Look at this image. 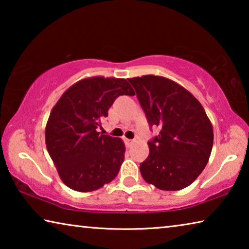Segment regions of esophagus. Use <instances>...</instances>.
<instances>
[{"label":"esophagus","instance_id":"1","mask_svg":"<svg viewBox=\"0 0 249 249\" xmlns=\"http://www.w3.org/2000/svg\"><path fill=\"white\" fill-rule=\"evenodd\" d=\"M125 142H126V144H127V145H132L133 142H134V141H133V140H127V138H126Z\"/></svg>","mask_w":249,"mask_h":249}]
</instances>
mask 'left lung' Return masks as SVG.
Returning a JSON list of instances; mask_svg holds the SVG:
<instances>
[{
	"instance_id": "left-lung-1",
	"label": "left lung",
	"mask_w": 249,
	"mask_h": 249,
	"mask_svg": "<svg viewBox=\"0 0 249 249\" xmlns=\"http://www.w3.org/2000/svg\"><path fill=\"white\" fill-rule=\"evenodd\" d=\"M127 80L150 127L160 128L148 142L142 177L160 190L187 188L203 171L213 147V127L203 107L170 79L148 74Z\"/></svg>"
}]
</instances>
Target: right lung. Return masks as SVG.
Here are the masks:
<instances>
[{
    "label": "right lung",
    "mask_w": 249,
    "mask_h": 249,
    "mask_svg": "<svg viewBox=\"0 0 249 249\" xmlns=\"http://www.w3.org/2000/svg\"><path fill=\"white\" fill-rule=\"evenodd\" d=\"M120 95H135L125 79L87 78L71 86L50 112L46 146L62 182L74 191L98 190L119 174L124 142L99 128Z\"/></svg>",
    "instance_id": "right-lung-1"
}]
</instances>
